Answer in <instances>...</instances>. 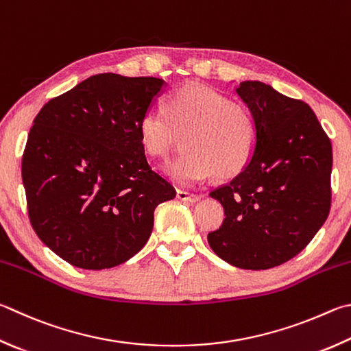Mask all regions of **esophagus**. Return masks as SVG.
I'll return each instance as SVG.
<instances>
[{
	"mask_svg": "<svg viewBox=\"0 0 351 351\" xmlns=\"http://www.w3.org/2000/svg\"><path fill=\"white\" fill-rule=\"evenodd\" d=\"M178 199L181 201H186V202H197L202 197V195H195V193H189V192H184V190H178L176 192Z\"/></svg>",
	"mask_w": 351,
	"mask_h": 351,
	"instance_id": "34e87169",
	"label": "esophagus"
}]
</instances>
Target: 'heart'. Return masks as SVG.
<instances>
[{"label": "heart", "mask_w": 351, "mask_h": 351, "mask_svg": "<svg viewBox=\"0 0 351 351\" xmlns=\"http://www.w3.org/2000/svg\"><path fill=\"white\" fill-rule=\"evenodd\" d=\"M139 136L150 155L167 158L184 145L186 154L169 162L171 180L190 184L210 175L238 176L256 149V123L248 107L201 84H187L167 98L165 112L152 109L139 119Z\"/></svg>", "instance_id": "obj_1"}]
</instances>
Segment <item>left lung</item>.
<instances>
[{"mask_svg":"<svg viewBox=\"0 0 351 351\" xmlns=\"http://www.w3.org/2000/svg\"><path fill=\"white\" fill-rule=\"evenodd\" d=\"M237 93L256 123L250 164L210 196L224 207L212 250L244 270H267L302 252L331 206V143L304 101L261 81H242Z\"/></svg>","mask_w":351,"mask_h":351,"instance_id":"1","label":"left lung"}]
</instances>
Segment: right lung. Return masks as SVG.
I'll return each mask as SVG.
<instances>
[{
    "label": "right lung",
    "instance_id": "obj_1",
    "mask_svg": "<svg viewBox=\"0 0 351 351\" xmlns=\"http://www.w3.org/2000/svg\"><path fill=\"white\" fill-rule=\"evenodd\" d=\"M165 86L93 75L34 119L21 164L30 224L66 263L86 270L125 263L149 241L155 208L175 197L139 136V119Z\"/></svg>",
    "mask_w": 351,
    "mask_h": 351
}]
</instances>
